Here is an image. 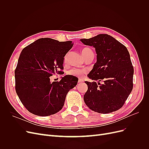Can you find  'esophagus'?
Segmentation results:
<instances>
[{"instance_id": "1", "label": "esophagus", "mask_w": 149, "mask_h": 149, "mask_svg": "<svg viewBox=\"0 0 149 149\" xmlns=\"http://www.w3.org/2000/svg\"><path fill=\"white\" fill-rule=\"evenodd\" d=\"M84 81V80L82 79H78V83H83Z\"/></svg>"}]
</instances>
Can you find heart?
Segmentation results:
<instances>
[{
	"mask_svg": "<svg viewBox=\"0 0 149 149\" xmlns=\"http://www.w3.org/2000/svg\"><path fill=\"white\" fill-rule=\"evenodd\" d=\"M92 52L91 49L89 48H87V47L83 48L81 49L82 55L84 58L87 56V55L90 52ZM67 60H68V55H66L65 56V58H64V62L66 63ZM87 72H88V70L86 69H84V68L80 69V68H74L70 70L68 72V73L70 75L76 76V77L82 78L83 76L87 73Z\"/></svg>",
	"mask_w": 149,
	"mask_h": 149,
	"instance_id": "obj_1",
	"label": "heart"
}]
</instances>
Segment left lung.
Listing matches in <instances>:
<instances>
[{"label": "left lung", "instance_id": "obj_1", "mask_svg": "<svg viewBox=\"0 0 149 149\" xmlns=\"http://www.w3.org/2000/svg\"><path fill=\"white\" fill-rule=\"evenodd\" d=\"M81 41L94 47L97 53V62L88 75L94 81H85L88 88L84 95L85 104L98 113L119 110L133 88L134 68L127 48L107 34Z\"/></svg>", "mask_w": 149, "mask_h": 149}]
</instances>
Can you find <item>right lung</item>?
<instances>
[{"mask_svg":"<svg viewBox=\"0 0 149 149\" xmlns=\"http://www.w3.org/2000/svg\"><path fill=\"white\" fill-rule=\"evenodd\" d=\"M73 45L71 41L42 38L22 49L15 70V91L31 113L48 116L63 107L67 93L78 79L66 75L52 83L50 76L63 73L64 56Z\"/></svg>","mask_w":149,"mask_h":149,"instance_id":"obj_1","label":"right lung"}]
</instances>
